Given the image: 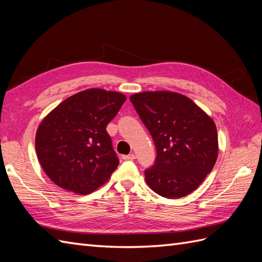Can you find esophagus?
Segmentation results:
<instances>
[{
    "label": "esophagus",
    "instance_id": "1",
    "mask_svg": "<svg viewBox=\"0 0 262 262\" xmlns=\"http://www.w3.org/2000/svg\"><path fill=\"white\" fill-rule=\"evenodd\" d=\"M122 158L124 160H133V159H135V155H134V154H129V155H123Z\"/></svg>",
    "mask_w": 262,
    "mask_h": 262
}]
</instances>
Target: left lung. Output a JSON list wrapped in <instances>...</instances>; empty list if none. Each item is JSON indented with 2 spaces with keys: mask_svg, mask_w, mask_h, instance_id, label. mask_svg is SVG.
I'll list each match as a JSON object with an SVG mask.
<instances>
[{
  "mask_svg": "<svg viewBox=\"0 0 262 262\" xmlns=\"http://www.w3.org/2000/svg\"><path fill=\"white\" fill-rule=\"evenodd\" d=\"M156 147L155 163L145 179L158 195H189L209 173L218 156L213 120L182 94L158 91L129 97Z\"/></svg>",
  "mask_w": 262,
  "mask_h": 262,
  "instance_id": "1",
  "label": "left lung"
}]
</instances>
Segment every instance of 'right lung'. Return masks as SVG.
I'll use <instances>...</instances> for the list:
<instances>
[{
  "instance_id": "right-lung-1",
  "label": "right lung",
  "mask_w": 262,
  "mask_h": 262,
  "mask_svg": "<svg viewBox=\"0 0 262 262\" xmlns=\"http://www.w3.org/2000/svg\"><path fill=\"white\" fill-rule=\"evenodd\" d=\"M125 100L117 92L86 90L66 98L43 119L35 149L53 183L86 195L110 179L119 159L106 126Z\"/></svg>"
}]
</instances>
